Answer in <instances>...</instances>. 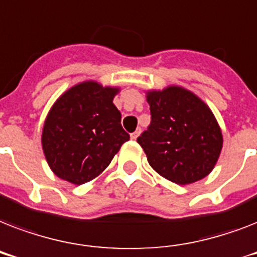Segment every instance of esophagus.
Wrapping results in <instances>:
<instances>
[{"mask_svg": "<svg viewBox=\"0 0 257 257\" xmlns=\"http://www.w3.org/2000/svg\"><path fill=\"white\" fill-rule=\"evenodd\" d=\"M140 133H141V129H137L136 132H133L132 135H131V139H132V140H136L137 137L140 136Z\"/></svg>", "mask_w": 257, "mask_h": 257, "instance_id": "esophagus-1", "label": "esophagus"}]
</instances>
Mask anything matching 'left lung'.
<instances>
[{
	"label": "left lung",
	"mask_w": 257,
	"mask_h": 257,
	"mask_svg": "<svg viewBox=\"0 0 257 257\" xmlns=\"http://www.w3.org/2000/svg\"><path fill=\"white\" fill-rule=\"evenodd\" d=\"M147 101L151 125L137 143L149 165L180 185L209 175L223 148V133L209 106L193 92L177 85L148 90Z\"/></svg>",
	"instance_id": "8db88e82"
}]
</instances>
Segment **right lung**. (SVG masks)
Instances as JSON below:
<instances>
[{"instance_id": "right-lung-1", "label": "right lung", "mask_w": 257, "mask_h": 257, "mask_svg": "<svg viewBox=\"0 0 257 257\" xmlns=\"http://www.w3.org/2000/svg\"><path fill=\"white\" fill-rule=\"evenodd\" d=\"M120 88L80 82L58 97L44 122L42 151L54 175L81 185L106 169L129 135L113 104Z\"/></svg>"}]
</instances>
